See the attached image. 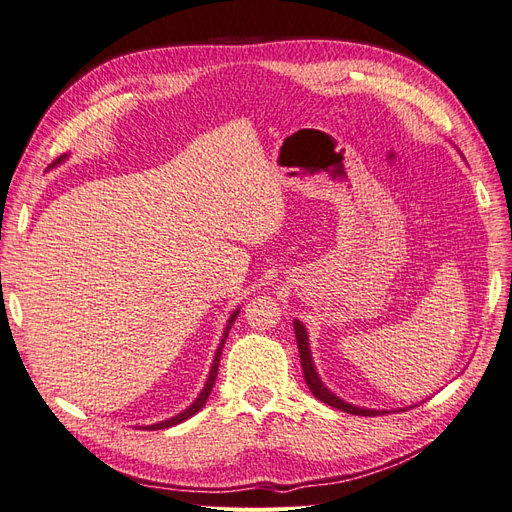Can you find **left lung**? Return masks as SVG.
<instances>
[{
    "mask_svg": "<svg viewBox=\"0 0 512 512\" xmlns=\"http://www.w3.org/2000/svg\"><path fill=\"white\" fill-rule=\"evenodd\" d=\"M294 333H297V346H299V356H301V367H303V378L309 386V391L314 393L316 399H320L322 404H327L331 408H337L342 412H350L356 416H378V414H386L389 410H369V408H359L352 406L348 401H344L342 397H337L335 393H331L324 382L320 380L318 371L314 367V359H312V350H309V337H307V329L301 320L294 318Z\"/></svg>",
    "mask_w": 512,
    "mask_h": 512,
    "instance_id": "1",
    "label": "left lung"
}]
</instances>
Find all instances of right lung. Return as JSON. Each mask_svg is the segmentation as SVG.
I'll use <instances>...</instances> for the list:
<instances>
[{"mask_svg":"<svg viewBox=\"0 0 512 512\" xmlns=\"http://www.w3.org/2000/svg\"><path fill=\"white\" fill-rule=\"evenodd\" d=\"M68 156H61V158H57V162L55 164H61L64 162ZM53 164V166H55ZM239 316V309H235V312L230 314V318H228V322H226V329H224V333H222V339H220V344H218V350H215V356H213V363H211V369H209V376H207V382H205V386H203V391H200V395L192 401V404L185 408L183 412H179V414H175V416H170V418H166V421H160V423H153V425H147L145 429H166V427H173V425H179V423H183V421H188L190 416H194L200 408H203L205 404H207V399H209V393H211V389H213V384H215V378H218V367H220V356H222V348H224V342H226V337H228V331H230V327H232V322H235V318Z\"/></svg>","mask_w":512,"mask_h":512,"instance_id":"add662e5","label":"right lung"}]
</instances>
